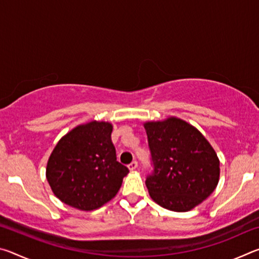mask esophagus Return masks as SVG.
Instances as JSON below:
<instances>
[{
  "label": "esophagus",
  "mask_w": 259,
  "mask_h": 259,
  "mask_svg": "<svg viewBox=\"0 0 259 259\" xmlns=\"http://www.w3.org/2000/svg\"><path fill=\"white\" fill-rule=\"evenodd\" d=\"M138 166V162L137 161H133L131 162V163L128 165V168L130 169V170H135L136 168H137Z\"/></svg>",
  "instance_id": "1"
}]
</instances>
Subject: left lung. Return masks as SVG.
<instances>
[{"label":"left lung","instance_id":"1","mask_svg":"<svg viewBox=\"0 0 259 259\" xmlns=\"http://www.w3.org/2000/svg\"><path fill=\"white\" fill-rule=\"evenodd\" d=\"M144 128L154 168L145 182L153 201L178 212L202 203L219 181L218 156L204 136L175 116Z\"/></svg>","mask_w":259,"mask_h":259}]
</instances>
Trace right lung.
Returning a JSON list of instances; mask_svg holds the SVG:
<instances>
[{
	"mask_svg": "<svg viewBox=\"0 0 259 259\" xmlns=\"http://www.w3.org/2000/svg\"><path fill=\"white\" fill-rule=\"evenodd\" d=\"M109 122L80 124L57 143L47 164V179L61 202L83 211L111 201L129 172L116 161Z\"/></svg>",
	"mask_w": 259,
	"mask_h": 259,
	"instance_id": "add662e5",
	"label": "right lung"
}]
</instances>
